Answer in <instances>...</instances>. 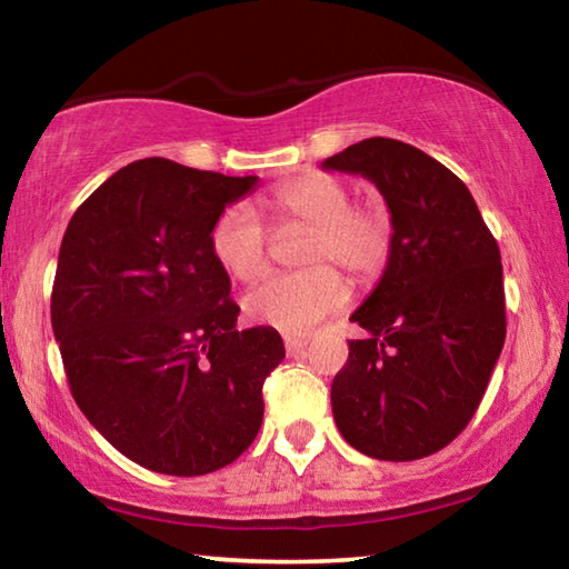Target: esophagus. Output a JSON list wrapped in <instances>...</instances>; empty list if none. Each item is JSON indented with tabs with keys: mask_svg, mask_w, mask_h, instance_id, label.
Listing matches in <instances>:
<instances>
[{
	"mask_svg": "<svg viewBox=\"0 0 569 569\" xmlns=\"http://www.w3.org/2000/svg\"><path fill=\"white\" fill-rule=\"evenodd\" d=\"M283 343H286L288 356H298L308 346V339H306V336H286Z\"/></svg>",
	"mask_w": 569,
	"mask_h": 569,
	"instance_id": "1",
	"label": "esophagus"
}]
</instances>
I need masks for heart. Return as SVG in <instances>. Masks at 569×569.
Masks as SVG:
<instances>
[{
	"instance_id": "heart-1",
	"label": "heart",
	"mask_w": 569,
	"mask_h": 569,
	"mask_svg": "<svg viewBox=\"0 0 569 569\" xmlns=\"http://www.w3.org/2000/svg\"><path fill=\"white\" fill-rule=\"evenodd\" d=\"M278 216L311 226L306 263L298 273H273L246 293V313L256 323L298 333L349 303L343 266L356 281H373L391 256L393 223L379 203H351L346 182L329 172H306L271 192ZM218 266L238 281H250L268 266V228L253 206L233 203L210 228Z\"/></svg>"
}]
</instances>
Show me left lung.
I'll return each instance as SVG.
<instances>
[{
    "label": "left lung",
    "instance_id": "obj_1",
    "mask_svg": "<svg viewBox=\"0 0 569 569\" xmlns=\"http://www.w3.org/2000/svg\"><path fill=\"white\" fill-rule=\"evenodd\" d=\"M323 170L371 180L393 223L387 271L351 316L369 336L331 383L336 427L366 457H429L475 417L502 353L497 240L465 182L407 142L361 140Z\"/></svg>",
    "mask_w": 569,
    "mask_h": 569
}]
</instances>
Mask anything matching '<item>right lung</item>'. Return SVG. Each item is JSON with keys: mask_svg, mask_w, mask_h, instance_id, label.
I'll return each mask as SVG.
<instances>
[{"mask_svg": "<svg viewBox=\"0 0 569 569\" xmlns=\"http://www.w3.org/2000/svg\"><path fill=\"white\" fill-rule=\"evenodd\" d=\"M256 182L134 160L64 230L52 331L70 391L120 455L160 475H208L243 455L286 356L271 326L236 329L240 308L210 250L216 218Z\"/></svg>", "mask_w": 569, "mask_h": 569, "instance_id": "1", "label": "right lung"}]
</instances>
